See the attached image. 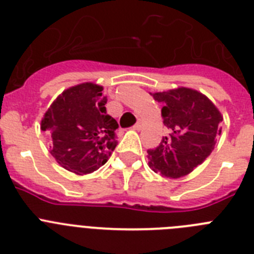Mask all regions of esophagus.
Wrapping results in <instances>:
<instances>
[{
  "instance_id": "obj_1",
  "label": "esophagus",
  "mask_w": 254,
  "mask_h": 254,
  "mask_svg": "<svg viewBox=\"0 0 254 254\" xmlns=\"http://www.w3.org/2000/svg\"><path fill=\"white\" fill-rule=\"evenodd\" d=\"M141 127H142V123H141V122H137V123H136V125L133 126V129H137V131H140Z\"/></svg>"
}]
</instances>
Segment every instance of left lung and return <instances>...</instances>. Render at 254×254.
Returning a JSON list of instances; mask_svg holds the SVG:
<instances>
[{"instance_id":"8db88e82","label":"left lung","mask_w":254,"mask_h":254,"mask_svg":"<svg viewBox=\"0 0 254 254\" xmlns=\"http://www.w3.org/2000/svg\"><path fill=\"white\" fill-rule=\"evenodd\" d=\"M151 95L163 103L169 133L158 147L147 150L149 165L167 178L187 176L212 152L223 117L207 96L187 87Z\"/></svg>"}]
</instances>
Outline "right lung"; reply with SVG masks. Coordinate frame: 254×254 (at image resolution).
Masks as SVG:
<instances>
[{"mask_svg": "<svg viewBox=\"0 0 254 254\" xmlns=\"http://www.w3.org/2000/svg\"><path fill=\"white\" fill-rule=\"evenodd\" d=\"M102 90L91 82L69 87L52 103L42 121V129L52 136L53 158L80 176L99 169L117 146L118 123L107 113Z\"/></svg>", "mask_w": 254, "mask_h": 254, "instance_id": "1", "label": "right lung"}]
</instances>
